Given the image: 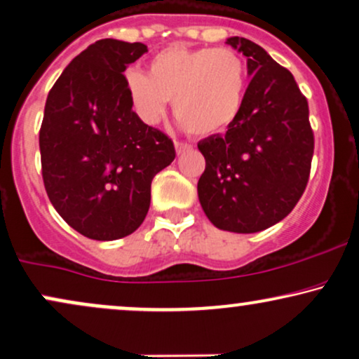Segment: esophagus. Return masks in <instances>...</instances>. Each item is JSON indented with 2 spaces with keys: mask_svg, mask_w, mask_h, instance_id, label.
I'll return each mask as SVG.
<instances>
[{
  "mask_svg": "<svg viewBox=\"0 0 359 359\" xmlns=\"http://www.w3.org/2000/svg\"><path fill=\"white\" fill-rule=\"evenodd\" d=\"M190 149H192V144H189V142H180V140H177V142H175V152H177V156H179V154L185 152V151H190Z\"/></svg>",
  "mask_w": 359,
  "mask_h": 359,
  "instance_id": "esophagus-1",
  "label": "esophagus"
}]
</instances>
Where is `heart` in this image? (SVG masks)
Instances as JSON below:
<instances>
[{
    "instance_id": "obj_1",
    "label": "heart",
    "mask_w": 359,
    "mask_h": 359,
    "mask_svg": "<svg viewBox=\"0 0 359 359\" xmlns=\"http://www.w3.org/2000/svg\"><path fill=\"white\" fill-rule=\"evenodd\" d=\"M247 83L243 57L226 48L172 46L149 61L147 74H126L130 104L146 124H157L174 101L177 119L203 137L224 133L238 119Z\"/></svg>"
}]
</instances>
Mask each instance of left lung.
Returning <instances> with one entry per match:
<instances>
[{
  "label": "left lung",
  "instance_id": "8db88e82",
  "mask_svg": "<svg viewBox=\"0 0 359 359\" xmlns=\"http://www.w3.org/2000/svg\"><path fill=\"white\" fill-rule=\"evenodd\" d=\"M247 56L252 81L225 135L198 142L205 170L201 205L217 229L255 233L278 224L305 192L315 139L308 102L293 74L250 39H226Z\"/></svg>",
  "mask_w": 359,
  "mask_h": 359
}]
</instances>
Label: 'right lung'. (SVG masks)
Masks as SVG:
<instances>
[{"instance_id": "right-lung-1", "label": "right lung", "mask_w": 359, "mask_h": 359, "mask_svg": "<svg viewBox=\"0 0 359 359\" xmlns=\"http://www.w3.org/2000/svg\"><path fill=\"white\" fill-rule=\"evenodd\" d=\"M142 43L99 39L76 56L49 90L39 129L44 189L59 215L93 240L139 229L152 179L175 158L172 139L144 124L126 89Z\"/></svg>"}]
</instances>
